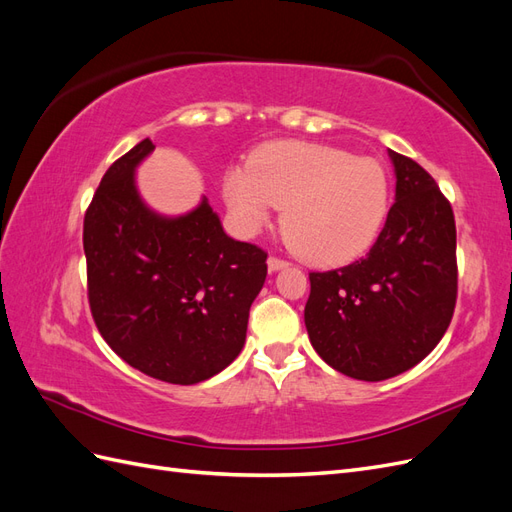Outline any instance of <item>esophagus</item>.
<instances>
[{"instance_id": "34e87169", "label": "esophagus", "mask_w": 512, "mask_h": 512, "mask_svg": "<svg viewBox=\"0 0 512 512\" xmlns=\"http://www.w3.org/2000/svg\"><path fill=\"white\" fill-rule=\"evenodd\" d=\"M267 267H269L271 273H275V271H280V269L288 267V262L282 260V258H277V256H269V258H267Z\"/></svg>"}]
</instances>
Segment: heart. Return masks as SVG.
Wrapping results in <instances>:
<instances>
[{"label":"heart","mask_w":512,"mask_h":512,"mask_svg":"<svg viewBox=\"0 0 512 512\" xmlns=\"http://www.w3.org/2000/svg\"><path fill=\"white\" fill-rule=\"evenodd\" d=\"M224 200L243 235L282 207L288 245L314 265H339L367 252L391 207V183L376 158L318 143L282 141L252 153L224 175Z\"/></svg>","instance_id":"heart-1"}]
</instances>
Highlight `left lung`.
<instances>
[{"label":"left lung","mask_w":512,"mask_h":512,"mask_svg":"<svg viewBox=\"0 0 512 512\" xmlns=\"http://www.w3.org/2000/svg\"><path fill=\"white\" fill-rule=\"evenodd\" d=\"M395 205L365 258L309 273L305 327L324 363L380 382L438 346L457 301V230L451 203L414 160L389 151Z\"/></svg>","instance_id":"left-lung-1"}]
</instances>
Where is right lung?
<instances>
[{
    "label": "right lung",
    "instance_id": "add662e5",
    "mask_svg": "<svg viewBox=\"0 0 512 512\" xmlns=\"http://www.w3.org/2000/svg\"><path fill=\"white\" fill-rule=\"evenodd\" d=\"M153 149L145 138L108 168L85 213L89 307L128 365L196 384L239 356L267 254L228 237L207 198L177 218L147 207L136 166Z\"/></svg>",
    "mask_w": 512,
    "mask_h": 512
}]
</instances>
